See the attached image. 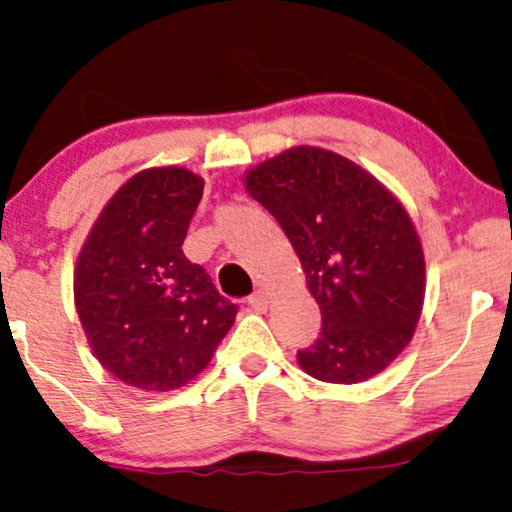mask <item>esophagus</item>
Here are the masks:
<instances>
[{
    "label": "esophagus",
    "instance_id": "obj_1",
    "mask_svg": "<svg viewBox=\"0 0 512 512\" xmlns=\"http://www.w3.org/2000/svg\"><path fill=\"white\" fill-rule=\"evenodd\" d=\"M248 306L252 311H267V306H269V297L264 295L262 290H257L255 295H250L248 297Z\"/></svg>",
    "mask_w": 512,
    "mask_h": 512
}]
</instances>
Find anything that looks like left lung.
Here are the masks:
<instances>
[{
	"mask_svg": "<svg viewBox=\"0 0 512 512\" xmlns=\"http://www.w3.org/2000/svg\"><path fill=\"white\" fill-rule=\"evenodd\" d=\"M290 238L320 306L297 360L311 377L358 384L410 344L424 306V252L405 208L344 156L295 147L245 175Z\"/></svg>",
	"mask_w": 512,
	"mask_h": 512,
	"instance_id": "8db88e82",
	"label": "left lung"
}]
</instances>
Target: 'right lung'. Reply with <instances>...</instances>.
<instances>
[{
    "label": "right lung",
    "mask_w": 512,
    "mask_h": 512,
    "mask_svg": "<svg viewBox=\"0 0 512 512\" xmlns=\"http://www.w3.org/2000/svg\"><path fill=\"white\" fill-rule=\"evenodd\" d=\"M203 180L187 168L133 175L79 252L74 302L100 365L142 391H173L210 363L238 304L182 252Z\"/></svg>",
    "instance_id": "1"
}]
</instances>
